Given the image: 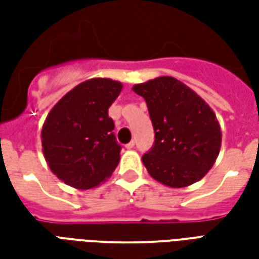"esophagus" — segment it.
<instances>
[{
    "label": "esophagus",
    "instance_id": "34e87169",
    "mask_svg": "<svg viewBox=\"0 0 259 259\" xmlns=\"http://www.w3.org/2000/svg\"><path fill=\"white\" fill-rule=\"evenodd\" d=\"M126 148H127V150H132V148H135V141H130L129 144H126Z\"/></svg>",
    "mask_w": 259,
    "mask_h": 259
}]
</instances>
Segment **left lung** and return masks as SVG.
<instances>
[{"label":"left lung","instance_id":"obj_1","mask_svg":"<svg viewBox=\"0 0 259 259\" xmlns=\"http://www.w3.org/2000/svg\"><path fill=\"white\" fill-rule=\"evenodd\" d=\"M132 90L147 102L155 143L143 155L152 179L182 189L201 180L217 161L222 132L212 108L189 85L159 76Z\"/></svg>","mask_w":259,"mask_h":259}]
</instances>
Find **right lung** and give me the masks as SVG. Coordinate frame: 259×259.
Wrapping results in <instances>:
<instances>
[{"instance_id":"add662e5","label":"right lung","mask_w":259,"mask_h":259,"mask_svg":"<svg viewBox=\"0 0 259 259\" xmlns=\"http://www.w3.org/2000/svg\"><path fill=\"white\" fill-rule=\"evenodd\" d=\"M122 83L94 77L66 93L48 112L41 129L42 154L58 179L77 190L101 185L120 159L108 109Z\"/></svg>"}]
</instances>
